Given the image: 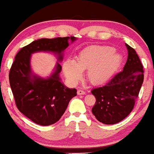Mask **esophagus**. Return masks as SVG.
I'll use <instances>...</instances> for the list:
<instances>
[{"label":"esophagus","mask_w":154,"mask_h":154,"mask_svg":"<svg viewBox=\"0 0 154 154\" xmlns=\"http://www.w3.org/2000/svg\"><path fill=\"white\" fill-rule=\"evenodd\" d=\"M77 93H78V95H85V91H84V90H79L77 91Z\"/></svg>","instance_id":"34e87169"}]
</instances>
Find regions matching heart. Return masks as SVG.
Instances as JSON below:
<instances>
[{
    "label": "heart",
    "mask_w": 154,
    "mask_h": 154,
    "mask_svg": "<svg viewBox=\"0 0 154 154\" xmlns=\"http://www.w3.org/2000/svg\"><path fill=\"white\" fill-rule=\"evenodd\" d=\"M122 61V57L110 46L92 45L80 51L76 62L68 59L63 64V71L66 79L75 84L87 70L90 83L100 85L108 82L115 75Z\"/></svg>",
    "instance_id": "heart-1"
}]
</instances>
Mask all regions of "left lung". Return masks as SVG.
<instances>
[{"label":"left lung","mask_w":154,"mask_h":154,"mask_svg":"<svg viewBox=\"0 0 154 154\" xmlns=\"http://www.w3.org/2000/svg\"><path fill=\"white\" fill-rule=\"evenodd\" d=\"M125 46L128 55L123 70L105 85L91 91L96 99L92 112L103 124H116L131 113L143 83L140 59L134 49L127 44Z\"/></svg>","instance_id":"left-lung-1"}]
</instances>
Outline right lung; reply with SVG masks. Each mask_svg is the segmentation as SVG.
<instances>
[{
  "label": "right lung",
  "mask_w": 154,
  "mask_h": 154,
  "mask_svg": "<svg viewBox=\"0 0 154 154\" xmlns=\"http://www.w3.org/2000/svg\"><path fill=\"white\" fill-rule=\"evenodd\" d=\"M76 38H55L35 40L20 49L15 55L9 71V84L19 111L38 125L47 126L57 122L65 112L72 98L77 95L75 88H66L59 73L64 51ZM38 51L55 54L58 62L47 78L34 74L31 68V55Z\"/></svg>",
  "instance_id": "obj_1"
}]
</instances>
